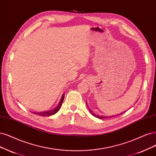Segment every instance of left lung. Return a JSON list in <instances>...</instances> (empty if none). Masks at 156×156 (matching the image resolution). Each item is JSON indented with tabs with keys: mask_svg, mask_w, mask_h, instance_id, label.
Listing matches in <instances>:
<instances>
[{
	"mask_svg": "<svg viewBox=\"0 0 156 156\" xmlns=\"http://www.w3.org/2000/svg\"><path fill=\"white\" fill-rule=\"evenodd\" d=\"M86 103H87V102H86ZM88 106V105H87ZM89 111H90V112L94 116H95V117H96V118H99V119H105V118H111V117H112V116H99V115H98V114H94L93 113V111L92 110H90V109L89 108ZM125 112H123V113H124ZM123 114V112L122 113H121V114H119V115L120 114ZM118 114V115H119ZM115 116H118V114L117 115H115Z\"/></svg>",
	"mask_w": 156,
	"mask_h": 156,
	"instance_id": "obj_1",
	"label": "left lung"
}]
</instances>
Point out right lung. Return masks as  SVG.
<instances>
[{
  "instance_id": "add662e5",
  "label": "right lung",
  "mask_w": 156,
  "mask_h": 156,
  "mask_svg": "<svg viewBox=\"0 0 156 156\" xmlns=\"http://www.w3.org/2000/svg\"><path fill=\"white\" fill-rule=\"evenodd\" d=\"M64 94H63L61 100L58 103V105H57V107H56L55 108L51 109V110L49 111H43V112H32L33 113L37 114V115H40V116H52V115H54L55 114H56L58 111L60 110V108L61 107V105L62 104V102L63 101V98H64Z\"/></svg>"
}]
</instances>
